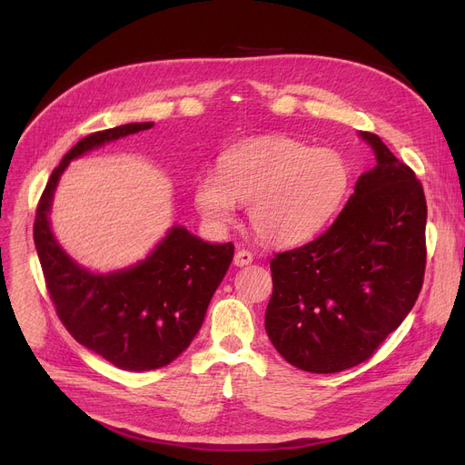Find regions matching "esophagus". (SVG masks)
Returning <instances> with one entry per match:
<instances>
[{"label": "esophagus", "mask_w": 465, "mask_h": 465, "mask_svg": "<svg viewBox=\"0 0 465 465\" xmlns=\"http://www.w3.org/2000/svg\"><path fill=\"white\" fill-rule=\"evenodd\" d=\"M251 262H252V252L247 251V249H239V251L235 252V256H233V263H235L237 267H245V265H249Z\"/></svg>", "instance_id": "1"}]
</instances>
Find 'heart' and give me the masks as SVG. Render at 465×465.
<instances>
[{"mask_svg":"<svg viewBox=\"0 0 465 465\" xmlns=\"http://www.w3.org/2000/svg\"><path fill=\"white\" fill-rule=\"evenodd\" d=\"M349 181V167L335 151L263 135L228 151L220 173H207L195 184L193 203L213 226L230 224L237 203L249 205L251 228L262 241L294 247L333 216Z\"/></svg>","mask_w":465,"mask_h":465,"instance_id":"obj_1","label":"heart"}]
</instances>
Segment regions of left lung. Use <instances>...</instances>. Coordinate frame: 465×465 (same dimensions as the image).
<instances>
[{
    "mask_svg": "<svg viewBox=\"0 0 465 465\" xmlns=\"http://www.w3.org/2000/svg\"><path fill=\"white\" fill-rule=\"evenodd\" d=\"M377 165L356 181L335 223L272 260L265 331L309 373H337L373 356L417 302L426 270V198L414 171L361 132Z\"/></svg>",
    "mask_w": 465,
    "mask_h": 465,
    "instance_id": "obj_1",
    "label": "left lung"
}]
</instances>
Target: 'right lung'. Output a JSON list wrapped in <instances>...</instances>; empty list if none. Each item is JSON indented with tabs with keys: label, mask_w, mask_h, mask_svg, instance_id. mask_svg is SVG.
Wrapping results in <instances>:
<instances>
[{
	"label": "right lung",
	"mask_w": 465,
	"mask_h": 465,
	"mask_svg": "<svg viewBox=\"0 0 465 465\" xmlns=\"http://www.w3.org/2000/svg\"><path fill=\"white\" fill-rule=\"evenodd\" d=\"M153 126V122H134L81 139L54 167L34 224L45 284L58 319L77 343L126 371L163 368L188 349L232 263L233 245H211L173 226L143 262L107 275L92 273L58 245L48 213L73 158Z\"/></svg>",
	"instance_id": "right-lung-1"
}]
</instances>
